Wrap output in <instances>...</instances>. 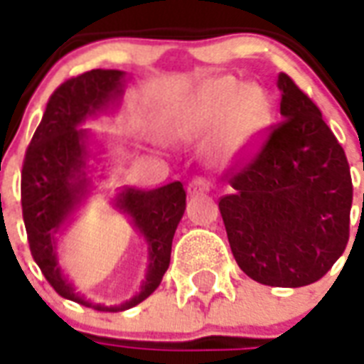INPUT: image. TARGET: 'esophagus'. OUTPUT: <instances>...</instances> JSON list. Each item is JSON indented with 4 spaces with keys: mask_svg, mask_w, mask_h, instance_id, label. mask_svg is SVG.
I'll use <instances>...</instances> for the list:
<instances>
[{
    "mask_svg": "<svg viewBox=\"0 0 364 364\" xmlns=\"http://www.w3.org/2000/svg\"><path fill=\"white\" fill-rule=\"evenodd\" d=\"M189 195H198V193H208L210 191V183L204 179V177H195L193 181L189 183Z\"/></svg>",
    "mask_w": 364,
    "mask_h": 364,
    "instance_id": "obj_1",
    "label": "esophagus"
}]
</instances>
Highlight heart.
<instances>
[{
	"label": "heart",
	"mask_w": 364,
	"mask_h": 364,
	"mask_svg": "<svg viewBox=\"0 0 364 364\" xmlns=\"http://www.w3.org/2000/svg\"><path fill=\"white\" fill-rule=\"evenodd\" d=\"M272 106L257 86L233 79L210 80L177 115L173 131L181 139L212 136L220 160H235L249 152L270 125Z\"/></svg>",
	"instance_id": "1"
}]
</instances>
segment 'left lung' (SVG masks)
<instances>
[{"mask_svg":"<svg viewBox=\"0 0 364 364\" xmlns=\"http://www.w3.org/2000/svg\"><path fill=\"white\" fill-rule=\"evenodd\" d=\"M284 121L230 173L220 214L239 268L258 284L318 282L349 241L353 183L346 152L316 104L279 73Z\"/></svg>","mask_w":364,"mask_h":364,"instance_id":"8db88e82","label":"left lung"}]
</instances>
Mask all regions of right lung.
<instances>
[{
	"mask_svg": "<svg viewBox=\"0 0 364 364\" xmlns=\"http://www.w3.org/2000/svg\"><path fill=\"white\" fill-rule=\"evenodd\" d=\"M123 71L92 69L65 80L48 100L21 171V204L32 258L61 297L77 301L96 311H125L142 303L160 285L171 258L177 223L185 212V189L181 181L160 189L121 191L115 206L131 216L134 228L148 243L150 264L141 291L121 306L88 303L75 291L61 274L55 255V235L80 198L88 191L85 166L88 160V131L79 129L86 117L98 114L121 98Z\"/></svg>",
	"mask_w": 364,
	"mask_h": 364,
	"instance_id": "add662e5",
	"label": "right lung"
}]
</instances>
